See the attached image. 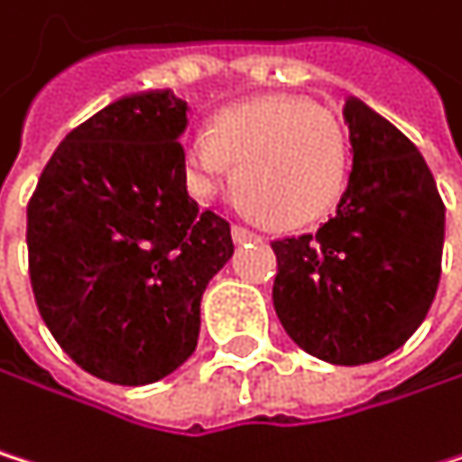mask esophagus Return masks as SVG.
<instances>
[{"label":"esophagus","instance_id":"34e87169","mask_svg":"<svg viewBox=\"0 0 462 462\" xmlns=\"http://www.w3.org/2000/svg\"><path fill=\"white\" fill-rule=\"evenodd\" d=\"M233 233H236V241H238V244H252V241H263V238H260L257 233H252V229H246V226H236Z\"/></svg>","mask_w":462,"mask_h":462}]
</instances>
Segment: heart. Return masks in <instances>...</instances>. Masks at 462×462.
<instances>
[{"mask_svg": "<svg viewBox=\"0 0 462 462\" xmlns=\"http://www.w3.org/2000/svg\"><path fill=\"white\" fill-rule=\"evenodd\" d=\"M241 186L276 226L328 216L347 186L350 144L339 120L301 95H263L221 109L183 144L180 172L197 199Z\"/></svg>", "mask_w": 462, "mask_h": 462, "instance_id": "heart-1", "label": "heart"}]
</instances>
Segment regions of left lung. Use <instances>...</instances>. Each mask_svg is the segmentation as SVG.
<instances>
[{"label":"left lung","instance_id":"left-lung-1","mask_svg":"<svg viewBox=\"0 0 462 462\" xmlns=\"http://www.w3.org/2000/svg\"><path fill=\"white\" fill-rule=\"evenodd\" d=\"M342 117L353 167L334 218L273 241V310L287 337L328 365H370L408 342L430 310L444 202L413 142L358 97Z\"/></svg>","mask_w":462,"mask_h":462}]
</instances>
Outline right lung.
I'll use <instances>...</instances> for the list:
<instances>
[{
    "mask_svg": "<svg viewBox=\"0 0 462 462\" xmlns=\"http://www.w3.org/2000/svg\"><path fill=\"white\" fill-rule=\"evenodd\" d=\"M186 112L172 89L117 97L60 142L26 208L38 310L109 383H155L183 365L202 292L236 252L229 221L183 183Z\"/></svg>",
    "mask_w": 462,
    "mask_h": 462,
    "instance_id": "right-lung-1",
    "label": "right lung"
}]
</instances>
